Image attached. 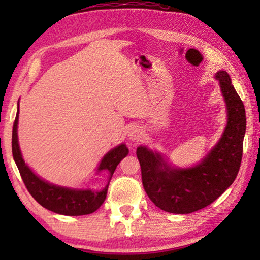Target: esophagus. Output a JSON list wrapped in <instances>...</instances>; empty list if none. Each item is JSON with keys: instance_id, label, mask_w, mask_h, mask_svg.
<instances>
[{"instance_id": "esophagus-1", "label": "esophagus", "mask_w": 260, "mask_h": 260, "mask_svg": "<svg viewBox=\"0 0 260 260\" xmlns=\"http://www.w3.org/2000/svg\"><path fill=\"white\" fill-rule=\"evenodd\" d=\"M127 135H128V138L132 141L138 142V141H141L143 138V131L139 125H132L127 129Z\"/></svg>"}]
</instances>
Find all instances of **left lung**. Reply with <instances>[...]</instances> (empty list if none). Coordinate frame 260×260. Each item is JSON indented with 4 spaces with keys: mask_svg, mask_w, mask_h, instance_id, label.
I'll use <instances>...</instances> for the list:
<instances>
[{
    "mask_svg": "<svg viewBox=\"0 0 260 260\" xmlns=\"http://www.w3.org/2000/svg\"><path fill=\"white\" fill-rule=\"evenodd\" d=\"M215 78L227 105L228 120L217 146L199 165L175 169L147 147L136 149L144 190L152 203L166 212L186 214L205 208L234 182L239 173L246 128L245 109L228 73L219 71Z\"/></svg>",
    "mask_w": 260,
    "mask_h": 260,
    "instance_id": "left-lung-1",
    "label": "left lung"
}]
</instances>
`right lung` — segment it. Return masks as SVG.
<instances>
[{
	"mask_svg": "<svg viewBox=\"0 0 260 260\" xmlns=\"http://www.w3.org/2000/svg\"><path fill=\"white\" fill-rule=\"evenodd\" d=\"M18 117L19 105L14 127H12V156H14L16 165L19 170L20 177L33 199L47 210L64 215H83L95 212L105 201L109 183L103 190L99 192L89 190V189L77 190V189L64 188L48 183L45 180L39 178L38 175H35L32 170L25 164L23 157H21L18 136H17ZM127 153H128V149L125 144H119L103 157L99 166V171H108L110 173V179H111L117 165L119 164L122 158L127 156Z\"/></svg>",
	"mask_w": 260,
	"mask_h": 260,
	"instance_id": "1",
	"label": "right lung"
}]
</instances>
